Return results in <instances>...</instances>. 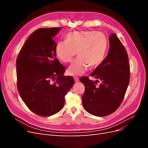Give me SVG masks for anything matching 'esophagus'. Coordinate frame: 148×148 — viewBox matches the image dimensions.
<instances>
[{"label": "esophagus", "instance_id": "34e87169", "mask_svg": "<svg viewBox=\"0 0 148 148\" xmlns=\"http://www.w3.org/2000/svg\"><path fill=\"white\" fill-rule=\"evenodd\" d=\"M74 79L75 82H79V78L77 77H74Z\"/></svg>", "mask_w": 148, "mask_h": 148}]
</instances>
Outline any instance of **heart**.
Returning <instances> with one entry per match:
<instances>
[{
  "mask_svg": "<svg viewBox=\"0 0 148 148\" xmlns=\"http://www.w3.org/2000/svg\"><path fill=\"white\" fill-rule=\"evenodd\" d=\"M107 40L104 34L95 31H74L66 36L65 41L58 42L55 51L57 57L64 63H69L78 53L79 57L71 65L69 73L78 75L89 66L96 67L104 59Z\"/></svg>",
  "mask_w": 148,
  "mask_h": 148,
  "instance_id": "1",
  "label": "heart"
}]
</instances>
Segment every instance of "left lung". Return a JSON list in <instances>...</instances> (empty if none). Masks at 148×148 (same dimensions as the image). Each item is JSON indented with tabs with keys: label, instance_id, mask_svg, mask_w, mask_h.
<instances>
[{
	"label": "left lung",
	"instance_id": "obj_1",
	"mask_svg": "<svg viewBox=\"0 0 148 148\" xmlns=\"http://www.w3.org/2000/svg\"><path fill=\"white\" fill-rule=\"evenodd\" d=\"M109 41L108 54L90 75L97 80L94 82L88 77L79 79L85 87L82 97L84 109L98 117L110 115L119 108L130 77L128 54L122 43L114 33L109 37ZM99 81L101 84L97 86Z\"/></svg>",
	"mask_w": 148,
	"mask_h": 148
}]
</instances>
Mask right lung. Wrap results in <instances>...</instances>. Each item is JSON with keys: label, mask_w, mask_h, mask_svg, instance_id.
Instances as JSON below:
<instances>
[{"label": "right lung", "mask_w": 148, "mask_h": 148, "mask_svg": "<svg viewBox=\"0 0 148 148\" xmlns=\"http://www.w3.org/2000/svg\"><path fill=\"white\" fill-rule=\"evenodd\" d=\"M62 28H39L26 40L16 61L17 89L28 109L42 117L59 112L75 83L64 75V66L56 58L52 39Z\"/></svg>", "instance_id": "obj_1"}]
</instances>
